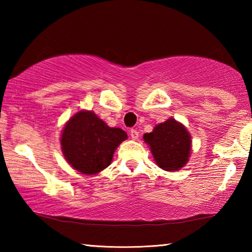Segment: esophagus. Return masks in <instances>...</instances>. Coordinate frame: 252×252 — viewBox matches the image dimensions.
<instances>
[{"label":"esophagus","mask_w":252,"mask_h":252,"mask_svg":"<svg viewBox=\"0 0 252 252\" xmlns=\"http://www.w3.org/2000/svg\"><path fill=\"white\" fill-rule=\"evenodd\" d=\"M130 135H131V138L133 139V140L138 139V138H139V132H138V130L132 129V130L130 131Z\"/></svg>","instance_id":"esophagus-1"}]
</instances>
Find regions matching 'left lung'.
<instances>
[{
  "instance_id": "left-lung-1",
  "label": "left lung",
  "mask_w": 252,
  "mask_h": 252,
  "mask_svg": "<svg viewBox=\"0 0 252 252\" xmlns=\"http://www.w3.org/2000/svg\"><path fill=\"white\" fill-rule=\"evenodd\" d=\"M143 140L150 146L158 165L165 171L181 169L189 159L191 136L174 119L156 126L152 132L143 135Z\"/></svg>"
}]
</instances>
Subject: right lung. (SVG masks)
Listing matches in <instances>:
<instances>
[{"label":"right lung","mask_w":252,"mask_h":252,"mask_svg":"<svg viewBox=\"0 0 252 252\" xmlns=\"http://www.w3.org/2000/svg\"><path fill=\"white\" fill-rule=\"evenodd\" d=\"M127 138L120 127H110L92 111H80L66 123L62 152L76 171L95 174L109 167L119 144Z\"/></svg>","instance_id":"obj_1"}]
</instances>
